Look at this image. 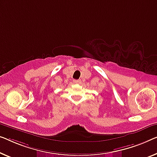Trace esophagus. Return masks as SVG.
Here are the masks:
<instances>
[{
  "label": "esophagus",
  "instance_id": "1",
  "mask_svg": "<svg viewBox=\"0 0 157 157\" xmlns=\"http://www.w3.org/2000/svg\"><path fill=\"white\" fill-rule=\"evenodd\" d=\"M74 83H79V82H80V80H79V79H74L73 80Z\"/></svg>",
  "mask_w": 157,
  "mask_h": 157
}]
</instances>
